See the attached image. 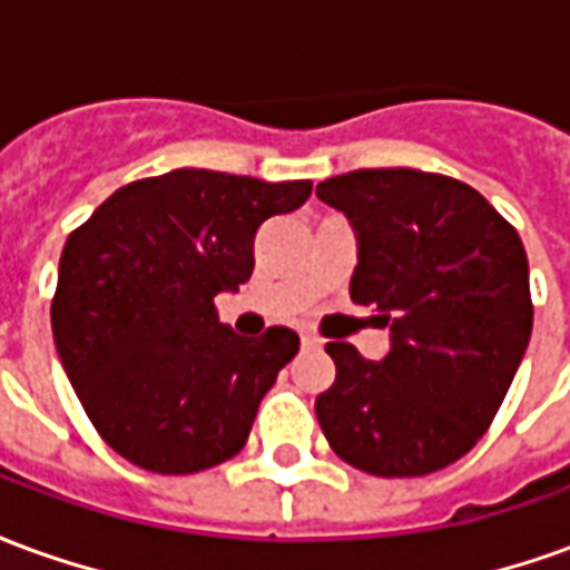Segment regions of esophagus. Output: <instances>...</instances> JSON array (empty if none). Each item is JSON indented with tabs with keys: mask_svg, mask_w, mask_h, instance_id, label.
<instances>
[{
	"mask_svg": "<svg viewBox=\"0 0 570 570\" xmlns=\"http://www.w3.org/2000/svg\"><path fill=\"white\" fill-rule=\"evenodd\" d=\"M302 347H323V338L311 333H302Z\"/></svg>",
	"mask_w": 570,
	"mask_h": 570,
	"instance_id": "34e87169",
	"label": "esophagus"
}]
</instances>
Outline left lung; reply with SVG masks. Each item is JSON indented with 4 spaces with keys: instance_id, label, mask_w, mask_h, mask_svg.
Instances as JSON below:
<instances>
[{
    "instance_id": "obj_1",
    "label": "left lung",
    "mask_w": 570,
    "mask_h": 570,
    "mask_svg": "<svg viewBox=\"0 0 570 570\" xmlns=\"http://www.w3.org/2000/svg\"><path fill=\"white\" fill-rule=\"evenodd\" d=\"M317 198L357 228L351 298L391 326L372 363L330 342L314 403L333 452L372 476H428L464 458L525 357L534 305L519 232L476 188L412 167L333 176Z\"/></svg>"
}]
</instances>
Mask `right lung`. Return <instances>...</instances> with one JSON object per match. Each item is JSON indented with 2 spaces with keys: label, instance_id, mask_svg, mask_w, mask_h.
Segmentation results:
<instances>
[{
  "label": "right lung",
  "instance_id": "1",
  "mask_svg": "<svg viewBox=\"0 0 570 570\" xmlns=\"http://www.w3.org/2000/svg\"><path fill=\"white\" fill-rule=\"evenodd\" d=\"M311 179L170 170L128 183L67 237L51 330L88 419L130 464L186 476L235 458L298 335L240 338L213 298L253 274V237Z\"/></svg>",
  "mask_w": 570,
  "mask_h": 570
}]
</instances>
